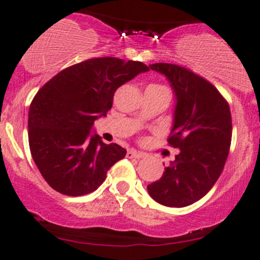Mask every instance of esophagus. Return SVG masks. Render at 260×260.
<instances>
[{"instance_id": "obj_1", "label": "esophagus", "mask_w": 260, "mask_h": 260, "mask_svg": "<svg viewBox=\"0 0 260 260\" xmlns=\"http://www.w3.org/2000/svg\"><path fill=\"white\" fill-rule=\"evenodd\" d=\"M127 157L128 158H143L145 154L140 153V152L135 151V149H129V151L127 152Z\"/></svg>"}]
</instances>
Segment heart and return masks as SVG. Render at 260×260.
<instances>
[{
    "instance_id": "1",
    "label": "heart",
    "mask_w": 260,
    "mask_h": 260,
    "mask_svg": "<svg viewBox=\"0 0 260 260\" xmlns=\"http://www.w3.org/2000/svg\"><path fill=\"white\" fill-rule=\"evenodd\" d=\"M159 86H161V85H159Z\"/></svg>"
}]
</instances>
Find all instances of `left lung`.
Masks as SVG:
<instances>
[{"label":"left lung","instance_id":"left-lung-1","mask_svg":"<svg viewBox=\"0 0 260 260\" xmlns=\"http://www.w3.org/2000/svg\"><path fill=\"white\" fill-rule=\"evenodd\" d=\"M169 79L176 95L169 145L180 149L159 180L147 186L149 196L170 208L196 203L210 191L224 170L232 142V114L216 88L187 68L149 65Z\"/></svg>","mask_w":260,"mask_h":260}]
</instances>
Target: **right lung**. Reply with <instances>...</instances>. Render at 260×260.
Masks as SVG:
<instances>
[{"instance_id": "obj_1", "label": "right lung", "mask_w": 260, "mask_h": 260, "mask_svg": "<svg viewBox=\"0 0 260 260\" xmlns=\"http://www.w3.org/2000/svg\"><path fill=\"white\" fill-rule=\"evenodd\" d=\"M149 68L141 61L94 57L57 73L34 96L28 111V145L41 176L57 192L95 191L125 151L106 145L90 129L113 106L118 88Z\"/></svg>"}]
</instances>
